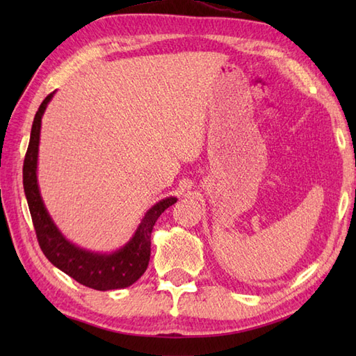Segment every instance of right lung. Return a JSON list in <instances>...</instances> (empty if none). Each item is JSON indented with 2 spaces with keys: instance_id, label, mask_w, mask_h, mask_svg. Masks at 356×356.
Segmentation results:
<instances>
[{
  "instance_id": "add662e5",
  "label": "right lung",
  "mask_w": 356,
  "mask_h": 356,
  "mask_svg": "<svg viewBox=\"0 0 356 356\" xmlns=\"http://www.w3.org/2000/svg\"><path fill=\"white\" fill-rule=\"evenodd\" d=\"M55 92L50 93L38 108L32 133H30L29 148L22 166V185H24L26 199L29 203L30 216L36 231L38 243L49 261L70 275L78 283L96 291L122 289L131 286L142 277L148 268L151 254V232L156 220L166 208L177 202L176 197H166L151 207L134 236L125 246L111 254L92 252L82 249L67 240L61 231L53 223L47 209L44 207L42 197L38 186V147H40L41 119L47 104L51 101Z\"/></svg>"
}]
</instances>
